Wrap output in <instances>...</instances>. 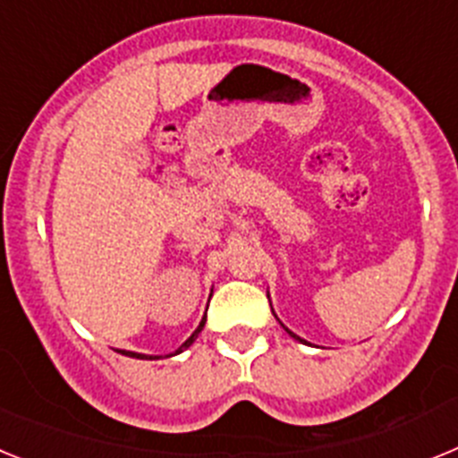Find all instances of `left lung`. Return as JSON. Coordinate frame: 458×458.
<instances>
[{"label": "left lung", "mask_w": 458, "mask_h": 458, "mask_svg": "<svg viewBox=\"0 0 458 458\" xmlns=\"http://www.w3.org/2000/svg\"><path fill=\"white\" fill-rule=\"evenodd\" d=\"M291 335V337H295V335L293 333H289ZM295 339H301V337H295ZM301 342H305V339H301Z\"/></svg>", "instance_id": "8db88e82"}]
</instances>
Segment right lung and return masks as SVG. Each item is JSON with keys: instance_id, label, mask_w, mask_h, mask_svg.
I'll return each mask as SVG.
<instances>
[{"instance_id": "obj_1", "label": "right lung", "mask_w": 458, "mask_h": 458, "mask_svg": "<svg viewBox=\"0 0 458 458\" xmlns=\"http://www.w3.org/2000/svg\"><path fill=\"white\" fill-rule=\"evenodd\" d=\"M204 323H206V317L201 318V323H199V327H197V330H194L192 335H190V339H185V344H181V349L176 351V353H181V351L183 349H188L190 344L194 342V339H197V335L201 333V330H204ZM121 353L123 355H131V358H140V360H157V358H151V355H141V353H132V351H121Z\"/></svg>"}]
</instances>
